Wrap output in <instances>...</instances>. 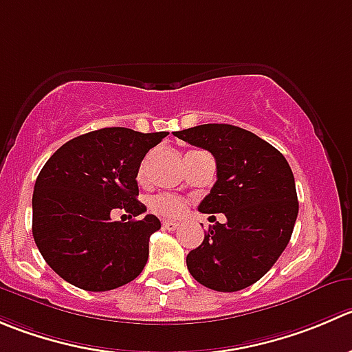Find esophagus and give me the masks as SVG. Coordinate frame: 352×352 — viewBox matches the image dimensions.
I'll use <instances>...</instances> for the list:
<instances>
[{"mask_svg":"<svg viewBox=\"0 0 352 352\" xmlns=\"http://www.w3.org/2000/svg\"><path fill=\"white\" fill-rule=\"evenodd\" d=\"M162 225L165 230H175L177 227H179V221L175 220H162Z\"/></svg>","mask_w":352,"mask_h":352,"instance_id":"34e87169","label":"esophagus"}]
</instances>
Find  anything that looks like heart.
Returning <instances> with one entry per match:
<instances>
[{
    "label": "heart",
    "instance_id": "obj_1",
    "mask_svg": "<svg viewBox=\"0 0 352 352\" xmlns=\"http://www.w3.org/2000/svg\"><path fill=\"white\" fill-rule=\"evenodd\" d=\"M146 172V162L139 166V179L144 177ZM149 206L155 213L163 214V217H179L186 211L187 204L182 197L173 196V194H160V196H155L151 201H149Z\"/></svg>",
    "mask_w": 352,
    "mask_h": 352
}]
</instances>
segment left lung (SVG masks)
Instances as JSON below:
<instances>
[{
    "mask_svg": "<svg viewBox=\"0 0 352 352\" xmlns=\"http://www.w3.org/2000/svg\"><path fill=\"white\" fill-rule=\"evenodd\" d=\"M173 135L203 148L217 162V182L201 213H223L199 248L187 254L190 275L204 287L235 292L258 282L291 241L299 203L287 160L245 129L204 124Z\"/></svg>",
    "mask_w": 352,
    "mask_h": 352,
    "instance_id": "1",
    "label": "left lung"
}]
</instances>
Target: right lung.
Wrapping results in <instances>:
<instances>
[{"label":"right lung","instance_id":"obj_1","mask_svg":"<svg viewBox=\"0 0 352 352\" xmlns=\"http://www.w3.org/2000/svg\"><path fill=\"white\" fill-rule=\"evenodd\" d=\"M168 132L142 134L110 127L87 132L53 153L34 186L32 235L46 263L63 280L91 292L111 291L139 277L155 214L111 221L113 210L139 217L138 172L146 153Z\"/></svg>","mask_w":352,"mask_h":352}]
</instances>
